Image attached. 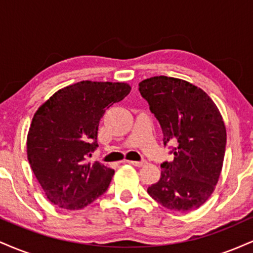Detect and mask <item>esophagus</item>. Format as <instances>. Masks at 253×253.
I'll return each instance as SVG.
<instances>
[{
    "label": "esophagus",
    "mask_w": 253,
    "mask_h": 253,
    "mask_svg": "<svg viewBox=\"0 0 253 253\" xmlns=\"http://www.w3.org/2000/svg\"><path fill=\"white\" fill-rule=\"evenodd\" d=\"M128 163H129V164H132V165H134V167L141 168V167H144V165H145V164H146V162H145V161H141V162H135V161H128Z\"/></svg>",
    "instance_id": "esophagus-1"
}]
</instances>
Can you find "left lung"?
Masks as SVG:
<instances>
[{"instance_id":"obj_1","label":"left lung","mask_w":253,"mask_h":253,"mask_svg":"<svg viewBox=\"0 0 253 253\" xmlns=\"http://www.w3.org/2000/svg\"><path fill=\"white\" fill-rule=\"evenodd\" d=\"M163 130L164 145L177 144L172 162L161 165L149 195L170 211H190L213 194L226 149V127L216 104L199 86L179 78L155 76L139 83Z\"/></svg>"}]
</instances>
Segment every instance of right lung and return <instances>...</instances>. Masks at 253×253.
<instances>
[{"instance_id": "obj_1", "label": "right lung", "mask_w": 253, "mask_h": 253, "mask_svg": "<svg viewBox=\"0 0 253 253\" xmlns=\"http://www.w3.org/2000/svg\"><path fill=\"white\" fill-rule=\"evenodd\" d=\"M130 85L82 81L58 90L38 108L27 134V158L47 199L78 211L108 189L114 170L90 163L104 112L123 101Z\"/></svg>"}]
</instances>
